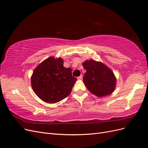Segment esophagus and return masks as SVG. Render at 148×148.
Segmentation results:
<instances>
[{"instance_id":"obj_1","label":"esophagus","mask_w":148,"mask_h":148,"mask_svg":"<svg viewBox=\"0 0 148 148\" xmlns=\"http://www.w3.org/2000/svg\"><path fill=\"white\" fill-rule=\"evenodd\" d=\"M77 78H78V79H82V78H83V75H80L79 77H78Z\"/></svg>"}]
</instances>
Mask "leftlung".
I'll list each match as a JSON object with an SVG mask.
<instances>
[{
  "mask_svg": "<svg viewBox=\"0 0 148 148\" xmlns=\"http://www.w3.org/2000/svg\"><path fill=\"white\" fill-rule=\"evenodd\" d=\"M82 65L86 71L83 77V83L92 94L103 97L114 92L116 78L109 67L94 60H86Z\"/></svg>",
  "mask_w": 148,
  "mask_h": 148,
  "instance_id": "left-lung-1",
  "label": "left lung"
}]
</instances>
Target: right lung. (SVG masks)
I'll use <instances>...</instances> for the list:
<instances>
[{"instance_id": "1", "label": "right lung", "mask_w": 148, "mask_h": 148, "mask_svg": "<svg viewBox=\"0 0 148 148\" xmlns=\"http://www.w3.org/2000/svg\"><path fill=\"white\" fill-rule=\"evenodd\" d=\"M77 78L71 69L64 66L62 58L51 57L38 65L31 77V86L40 99L48 103H56L68 96Z\"/></svg>"}]
</instances>
